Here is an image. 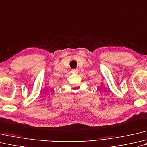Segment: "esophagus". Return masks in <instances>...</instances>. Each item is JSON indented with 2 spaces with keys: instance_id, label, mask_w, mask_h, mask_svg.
Segmentation results:
<instances>
[{
  "instance_id": "1",
  "label": "esophagus",
  "mask_w": 147,
  "mask_h": 147,
  "mask_svg": "<svg viewBox=\"0 0 147 147\" xmlns=\"http://www.w3.org/2000/svg\"><path fill=\"white\" fill-rule=\"evenodd\" d=\"M71 73L77 74L78 73V70L77 69H73L72 70H71Z\"/></svg>"
}]
</instances>
